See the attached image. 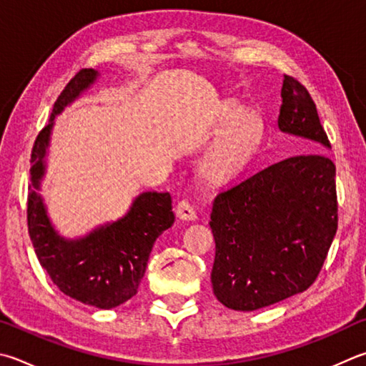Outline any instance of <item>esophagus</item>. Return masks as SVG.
<instances>
[{"mask_svg": "<svg viewBox=\"0 0 366 366\" xmlns=\"http://www.w3.org/2000/svg\"><path fill=\"white\" fill-rule=\"evenodd\" d=\"M176 214H177L179 219H184V221H195V219H197V211L194 208V204H192L190 200H187V198H184V200L177 202Z\"/></svg>", "mask_w": 366, "mask_h": 366, "instance_id": "obj_1", "label": "esophagus"}]
</instances>
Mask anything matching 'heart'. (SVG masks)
<instances>
[{
  "mask_svg": "<svg viewBox=\"0 0 366 366\" xmlns=\"http://www.w3.org/2000/svg\"><path fill=\"white\" fill-rule=\"evenodd\" d=\"M261 118L244 114L238 117L225 134L212 144L203 158V171L209 177H227L248 163L262 139Z\"/></svg>",
  "mask_w": 366,
  "mask_h": 366,
  "instance_id": "heart-1",
  "label": "heart"
}]
</instances>
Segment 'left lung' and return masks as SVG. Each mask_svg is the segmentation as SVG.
<instances>
[{
	"label": "left lung",
	"mask_w": 366,
	"mask_h": 366,
	"mask_svg": "<svg viewBox=\"0 0 366 366\" xmlns=\"http://www.w3.org/2000/svg\"><path fill=\"white\" fill-rule=\"evenodd\" d=\"M278 128L331 147L305 86L285 75ZM212 293L225 307L256 310L317 280L337 230L336 166L323 154L285 158L219 192Z\"/></svg>",
	"instance_id": "8db88e82"
}]
</instances>
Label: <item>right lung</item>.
I'll return each instance as SVG.
<instances>
[{"instance_id": "obj_1", "label": "right lung", "mask_w": 366, "mask_h": 366, "mask_svg": "<svg viewBox=\"0 0 366 366\" xmlns=\"http://www.w3.org/2000/svg\"><path fill=\"white\" fill-rule=\"evenodd\" d=\"M92 69L76 71L52 107L49 123L38 132L31 149V185L26 198V222L33 248L52 283L76 301L112 309L137 293L154 243L174 222L168 192H144L119 221L97 229L81 240L67 242L51 227L39 187L44 152L54 117L94 81Z\"/></svg>"}]
</instances>
